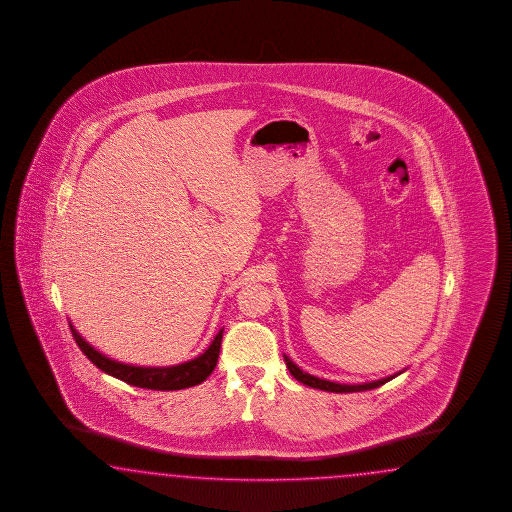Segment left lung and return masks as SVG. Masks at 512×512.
<instances>
[{
    "instance_id": "8db88e82",
    "label": "left lung",
    "mask_w": 512,
    "mask_h": 512,
    "mask_svg": "<svg viewBox=\"0 0 512 512\" xmlns=\"http://www.w3.org/2000/svg\"><path fill=\"white\" fill-rule=\"evenodd\" d=\"M285 358V364H287V368H289V372L291 375L295 377L296 381H300L302 385H306V387L311 388H319V390H326V392H364V390H372V388L381 387V385H385L387 381L390 379H394L396 375H400L402 372L394 373V375H388V377H383V379H377V381H370V383H360V385H341V383H334V381H326V379H319V377H315V375H310V373L302 372L298 366H296L295 362L291 360V358L287 357V355H283Z\"/></svg>"
}]
</instances>
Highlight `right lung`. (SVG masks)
Masks as SVG:
<instances>
[{"label": "right lung", "mask_w": 512, "mask_h": 512, "mask_svg": "<svg viewBox=\"0 0 512 512\" xmlns=\"http://www.w3.org/2000/svg\"><path fill=\"white\" fill-rule=\"evenodd\" d=\"M69 326H71L73 338L77 341L80 351L90 358L101 372L109 373L127 385L150 388V390H182V388L201 385L202 381L216 368L221 338H223V328H221L204 353H201L199 357L187 360V362H182V364L133 366V364H124V362L105 357L78 334L77 328L71 321H69Z\"/></svg>", "instance_id": "1"}]
</instances>
